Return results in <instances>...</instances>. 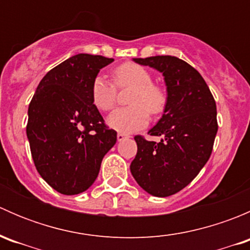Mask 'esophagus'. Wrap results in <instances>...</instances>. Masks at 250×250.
Wrapping results in <instances>:
<instances>
[{"label": "esophagus", "instance_id": "obj_1", "mask_svg": "<svg viewBox=\"0 0 250 250\" xmlns=\"http://www.w3.org/2000/svg\"><path fill=\"white\" fill-rule=\"evenodd\" d=\"M125 139H127V135L123 134V133H118V134H117V140L118 141H123Z\"/></svg>", "mask_w": 250, "mask_h": 250}]
</instances>
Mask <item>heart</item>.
I'll list each match as a JSON object with an SVG mask.
<instances>
[{
    "label": "heart",
    "mask_w": 250,
    "mask_h": 250,
    "mask_svg": "<svg viewBox=\"0 0 250 250\" xmlns=\"http://www.w3.org/2000/svg\"><path fill=\"white\" fill-rule=\"evenodd\" d=\"M117 88H133L128 98L130 106L118 107L107 117V125L120 133H132L147 123L148 113L157 116L167 105V92L160 84L152 82V76L145 67L134 62H125L112 72ZM104 77L97 76L90 87V97L95 106L109 111L115 106L117 89Z\"/></svg>",
    "instance_id": "b5f03b06"
}]
</instances>
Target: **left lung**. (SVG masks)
<instances>
[{
	"label": "left lung",
	"mask_w": 250,
	"mask_h": 250,
	"mask_svg": "<svg viewBox=\"0 0 250 250\" xmlns=\"http://www.w3.org/2000/svg\"><path fill=\"white\" fill-rule=\"evenodd\" d=\"M133 60L162 72L168 100L161 120L148 130L161 141L134 138L138 152L130 172L146 192L168 197L188 186L210 157L218 132L215 100L200 72L179 58Z\"/></svg>",
	"instance_id": "left-lung-1"
}]
</instances>
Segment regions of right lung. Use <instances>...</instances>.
I'll return each instance as SVG.
<instances>
[{"label":"right lung","mask_w":250,"mask_h":250,"mask_svg":"<svg viewBox=\"0 0 250 250\" xmlns=\"http://www.w3.org/2000/svg\"><path fill=\"white\" fill-rule=\"evenodd\" d=\"M112 62L83 53L69 58L47 72L29 105L26 135L35 167L62 195L89 188L117 140L90 97L93 80Z\"/></svg>","instance_id":"obj_1"}]
</instances>
